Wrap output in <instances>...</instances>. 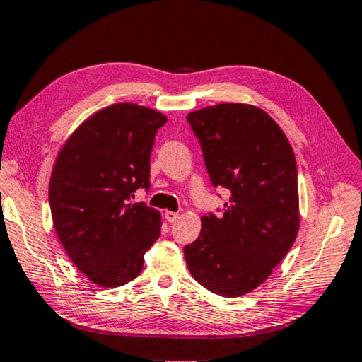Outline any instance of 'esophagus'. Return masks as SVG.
Here are the masks:
<instances>
[{
  "label": "esophagus",
  "instance_id": "esophagus-1",
  "mask_svg": "<svg viewBox=\"0 0 362 362\" xmlns=\"http://www.w3.org/2000/svg\"><path fill=\"white\" fill-rule=\"evenodd\" d=\"M164 216H166V220H168L169 223H174L177 218H179V214H177V212H170V210H168V212L164 214Z\"/></svg>",
  "mask_w": 362,
  "mask_h": 362
}]
</instances>
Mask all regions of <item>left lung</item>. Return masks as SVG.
I'll return each mask as SVG.
<instances>
[{
    "label": "left lung",
    "instance_id": "obj_1",
    "mask_svg": "<svg viewBox=\"0 0 362 362\" xmlns=\"http://www.w3.org/2000/svg\"><path fill=\"white\" fill-rule=\"evenodd\" d=\"M210 182L229 192L223 214L201 218L183 247L194 280L225 298L266 281L299 231L298 168L277 123L259 107L226 103L189 112Z\"/></svg>",
    "mask_w": 362,
    "mask_h": 362
}]
</instances>
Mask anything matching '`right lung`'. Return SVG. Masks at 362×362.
Instances as JSON below:
<instances>
[{
  "label": "right lung",
  "instance_id": "obj_1",
  "mask_svg": "<svg viewBox=\"0 0 362 362\" xmlns=\"http://www.w3.org/2000/svg\"><path fill=\"white\" fill-rule=\"evenodd\" d=\"M168 118L118 103L87 118L64 144L50 177L54 226L71 261L104 288L141 274L161 233V215L134 192L150 188V153Z\"/></svg>",
  "mask_w": 362,
  "mask_h": 362
}]
</instances>
